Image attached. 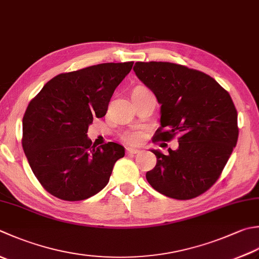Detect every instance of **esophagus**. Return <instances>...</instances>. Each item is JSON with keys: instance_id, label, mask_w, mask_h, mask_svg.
<instances>
[{"instance_id": "1", "label": "esophagus", "mask_w": 259, "mask_h": 259, "mask_svg": "<svg viewBox=\"0 0 259 259\" xmlns=\"http://www.w3.org/2000/svg\"><path fill=\"white\" fill-rule=\"evenodd\" d=\"M139 149H136V148H126V154H129V155H136V154H138L139 153Z\"/></svg>"}]
</instances>
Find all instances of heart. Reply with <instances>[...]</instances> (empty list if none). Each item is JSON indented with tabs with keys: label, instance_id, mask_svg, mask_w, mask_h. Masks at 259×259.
<instances>
[{
	"label": "heart",
	"instance_id": "obj_1",
	"mask_svg": "<svg viewBox=\"0 0 259 259\" xmlns=\"http://www.w3.org/2000/svg\"><path fill=\"white\" fill-rule=\"evenodd\" d=\"M145 90V89H144ZM141 138V134L138 131H129L123 135V140L128 144H137Z\"/></svg>",
	"mask_w": 259,
	"mask_h": 259
}]
</instances>
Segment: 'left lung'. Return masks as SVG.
I'll list each match as a JSON object with an SVG mask.
<instances>
[{
  "instance_id": "8db88e82",
  "label": "left lung",
  "mask_w": 259,
  "mask_h": 259,
  "mask_svg": "<svg viewBox=\"0 0 259 259\" xmlns=\"http://www.w3.org/2000/svg\"><path fill=\"white\" fill-rule=\"evenodd\" d=\"M134 70L161 105V126L154 140L181 136L179 148H169L168 155L151 149L157 163L146 173L147 181L171 199L204 193L219 179L237 145V110L229 93L211 76L182 65L137 62Z\"/></svg>"
}]
</instances>
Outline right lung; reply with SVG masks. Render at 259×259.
I'll list each match as a JSON object with an SVG mask.
<instances>
[{
	"instance_id": "right-lung-1",
	"label": "right lung",
	"mask_w": 259,
	"mask_h": 259,
	"mask_svg": "<svg viewBox=\"0 0 259 259\" xmlns=\"http://www.w3.org/2000/svg\"><path fill=\"white\" fill-rule=\"evenodd\" d=\"M134 62L105 63L59 74L29 103L22 120V147L46 191L65 201H80L109 183L115 161L124 156L119 144L92 146L93 118H102L114 90Z\"/></svg>"
}]
</instances>
